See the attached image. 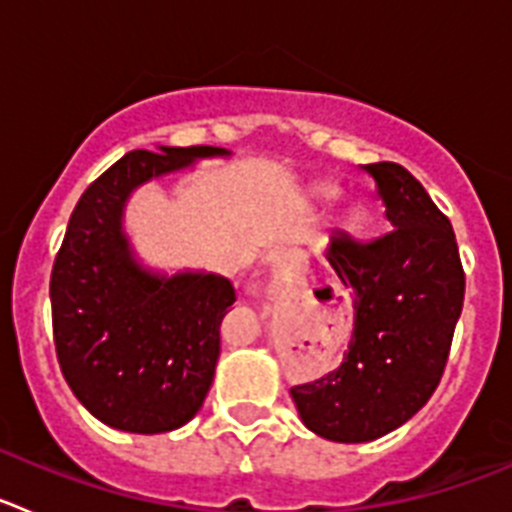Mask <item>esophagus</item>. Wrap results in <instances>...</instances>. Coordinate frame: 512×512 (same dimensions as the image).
<instances>
[{
    "instance_id": "1",
    "label": "esophagus",
    "mask_w": 512,
    "mask_h": 512,
    "mask_svg": "<svg viewBox=\"0 0 512 512\" xmlns=\"http://www.w3.org/2000/svg\"><path fill=\"white\" fill-rule=\"evenodd\" d=\"M302 274V259L297 253H279L271 264V287H289Z\"/></svg>"
}]
</instances>
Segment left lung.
I'll return each mask as SVG.
<instances>
[{
  "instance_id": "left-lung-1",
  "label": "left lung",
  "mask_w": 512,
  "mask_h": 512,
  "mask_svg": "<svg viewBox=\"0 0 512 512\" xmlns=\"http://www.w3.org/2000/svg\"><path fill=\"white\" fill-rule=\"evenodd\" d=\"M366 171L392 230L374 241L330 233L325 259L354 289V336L338 369L289 390L302 423L336 443L387 436L431 400L464 305L449 217L400 164Z\"/></svg>"
}]
</instances>
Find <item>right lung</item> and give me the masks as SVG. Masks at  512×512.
Instances as JSON below:
<instances>
[{"label": "right lung", "mask_w": 512, "mask_h": 512, "mask_svg": "<svg viewBox=\"0 0 512 512\" xmlns=\"http://www.w3.org/2000/svg\"><path fill=\"white\" fill-rule=\"evenodd\" d=\"M212 146L130 151L81 194L51 274L53 338L76 400L125 433H166L197 415L220 356L230 279L146 266L125 230L135 189L228 158Z\"/></svg>", "instance_id": "right-lung-1"}]
</instances>
